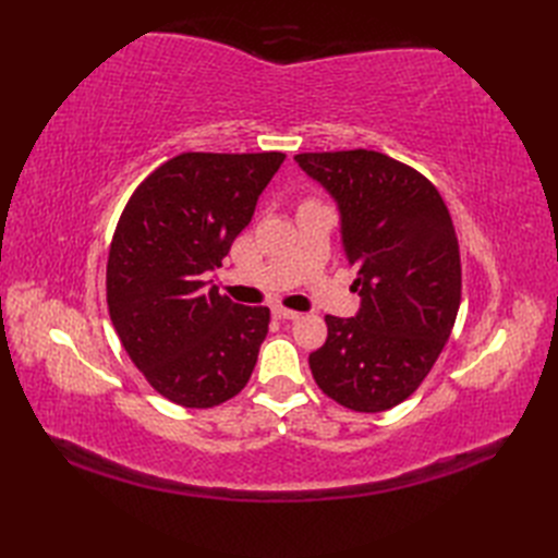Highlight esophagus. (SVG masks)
Listing matches in <instances>:
<instances>
[{
    "label": "esophagus",
    "instance_id": "esophagus-1",
    "mask_svg": "<svg viewBox=\"0 0 558 558\" xmlns=\"http://www.w3.org/2000/svg\"><path fill=\"white\" fill-rule=\"evenodd\" d=\"M272 314H275L277 318H286V320H295V318H300V312L286 310V307H275V310H272Z\"/></svg>",
    "mask_w": 558,
    "mask_h": 558
}]
</instances>
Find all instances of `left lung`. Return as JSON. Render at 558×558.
I'll return each mask as SVG.
<instances>
[{
	"mask_svg": "<svg viewBox=\"0 0 558 558\" xmlns=\"http://www.w3.org/2000/svg\"><path fill=\"white\" fill-rule=\"evenodd\" d=\"M295 162L335 199L361 295L356 316H326L312 375L353 412L391 410L430 373L459 314L461 256L449 209L426 177L377 150L300 154Z\"/></svg>",
	"mask_w": 558,
	"mask_h": 558,
	"instance_id": "8db88e82",
	"label": "left lung"
}]
</instances>
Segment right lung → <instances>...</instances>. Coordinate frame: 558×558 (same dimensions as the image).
Listing matches in <instances>:
<instances>
[{"mask_svg":"<svg viewBox=\"0 0 558 558\" xmlns=\"http://www.w3.org/2000/svg\"><path fill=\"white\" fill-rule=\"evenodd\" d=\"M283 154H181L125 205L107 263L111 324L132 363L181 408H214L246 386L269 310L218 293L221 267L251 223Z\"/></svg>","mask_w":558,"mask_h":558,"instance_id":"right-lung-1","label":"right lung"}]
</instances>
